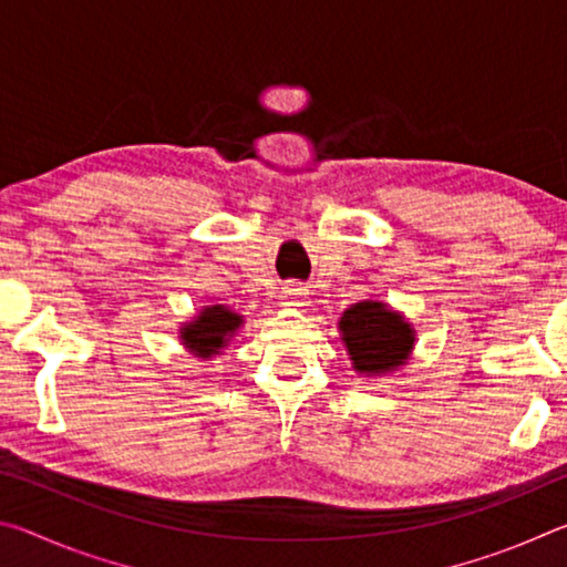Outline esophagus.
<instances>
[{"label": "esophagus", "instance_id": "34e87169", "mask_svg": "<svg viewBox=\"0 0 567 567\" xmlns=\"http://www.w3.org/2000/svg\"><path fill=\"white\" fill-rule=\"evenodd\" d=\"M302 295H305V290L300 285H285L282 287V292H280V297H282V305H302Z\"/></svg>", "mask_w": 567, "mask_h": 567}]
</instances>
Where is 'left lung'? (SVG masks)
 <instances>
[{"instance_id": "obj_1", "label": "left lung", "mask_w": 567, "mask_h": 567, "mask_svg": "<svg viewBox=\"0 0 567 567\" xmlns=\"http://www.w3.org/2000/svg\"><path fill=\"white\" fill-rule=\"evenodd\" d=\"M342 342L360 375H388L410 358L415 330L385 302L364 300L340 318Z\"/></svg>"}]
</instances>
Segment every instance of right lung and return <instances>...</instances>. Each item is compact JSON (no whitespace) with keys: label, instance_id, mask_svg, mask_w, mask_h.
<instances>
[{"label":"right lung","instance_id":"1","mask_svg":"<svg viewBox=\"0 0 567 567\" xmlns=\"http://www.w3.org/2000/svg\"><path fill=\"white\" fill-rule=\"evenodd\" d=\"M239 324H243V318L229 310V307L209 305L203 307L197 318L179 330V340L192 354L209 360L213 354H219V350L239 330Z\"/></svg>","mask_w":567,"mask_h":567}]
</instances>
